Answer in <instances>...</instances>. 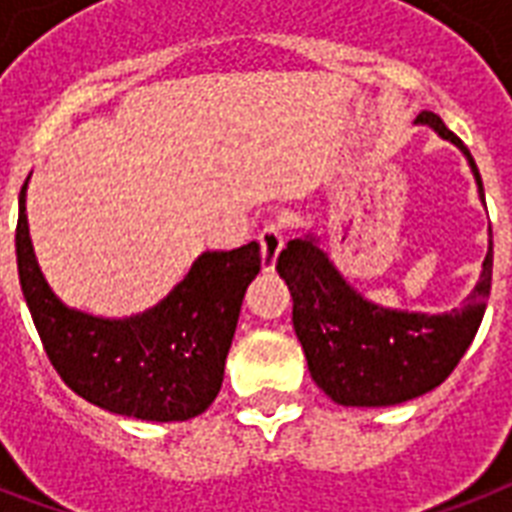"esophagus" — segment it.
Instances as JSON below:
<instances>
[{"instance_id":"34e87169","label":"esophagus","mask_w":512,"mask_h":512,"mask_svg":"<svg viewBox=\"0 0 512 512\" xmlns=\"http://www.w3.org/2000/svg\"><path fill=\"white\" fill-rule=\"evenodd\" d=\"M259 245H261V267H264V272H272V269H275L277 253L283 251V245H285L283 224L269 221L267 227L259 232Z\"/></svg>"}]
</instances>
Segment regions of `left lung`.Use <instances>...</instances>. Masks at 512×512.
<instances>
[{"label":"left lung","instance_id":"left-lung-1","mask_svg":"<svg viewBox=\"0 0 512 512\" xmlns=\"http://www.w3.org/2000/svg\"><path fill=\"white\" fill-rule=\"evenodd\" d=\"M417 125L433 128L467 157L483 202L473 154L438 114L422 112ZM494 243L473 293L443 315L379 307L352 288L318 237L304 235L277 256V272L293 296V328L320 390L339 406H398L435 390L457 368L478 334L491 291Z\"/></svg>","mask_w":512,"mask_h":512}]
</instances>
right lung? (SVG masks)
Here are the masks:
<instances>
[{
	"label": "right lung",
	"instance_id": "1",
	"mask_svg": "<svg viewBox=\"0 0 512 512\" xmlns=\"http://www.w3.org/2000/svg\"><path fill=\"white\" fill-rule=\"evenodd\" d=\"M18 197L15 253L23 299L61 379L79 398L122 417L186 422L211 406L224 382L248 285L261 269L259 243L205 251L152 310L98 318L66 307L47 285Z\"/></svg>",
	"mask_w": 512,
	"mask_h": 512
}]
</instances>
